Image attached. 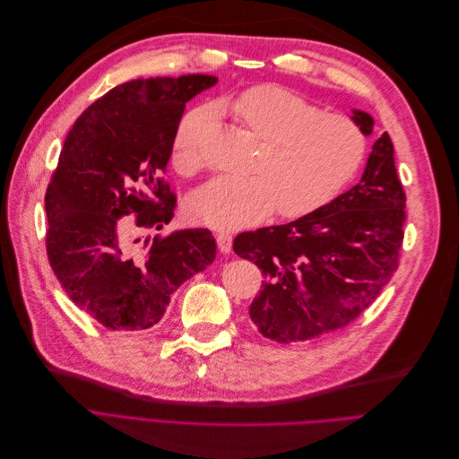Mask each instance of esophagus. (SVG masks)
Listing matches in <instances>:
<instances>
[{
    "instance_id": "1",
    "label": "esophagus",
    "mask_w": 459,
    "mask_h": 459,
    "mask_svg": "<svg viewBox=\"0 0 459 459\" xmlns=\"http://www.w3.org/2000/svg\"><path fill=\"white\" fill-rule=\"evenodd\" d=\"M231 241H233L231 233H228V231L216 233V245H218V248H221V252L228 254L231 250Z\"/></svg>"
}]
</instances>
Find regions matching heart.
Listing matches in <instances>:
<instances>
[{
  "mask_svg": "<svg viewBox=\"0 0 459 459\" xmlns=\"http://www.w3.org/2000/svg\"><path fill=\"white\" fill-rule=\"evenodd\" d=\"M228 110L261 142L245 179L218 178L195 190L190 212L207 226L237 230L257 224L276 209L302 218L331 204L355 178L366 136L349 117L323 112L307 99L274 85H259L231 99ZM207 112L186 116L173 142V162L192 173L204 168L202 136Z\"/></svg>",
  "mask_w": 459,
  "mask_h": 459,
  "instance_id": "b5f03b06",
  "label": "heart"
}]
</instances>
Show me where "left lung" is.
<instances>
[{
  "instance_id": "1",
  "label": "left lung",
  "mask_w": 459,
  "mask_h": 459,
  "mask_svg": "<svg viewBox=\"0 0 459 459\" xmlns=\"http://www.w3.org/2000/svg\"><path fill=\"white\" fill-rule=\"evenodd\" d=\"M355 123L372 134L374 119L355 110ZM405 192L394 145L383 133L360 181L329 205L283 226L238 233L237 255L264 274L250 319L278 343L307 342L353 323L400 265Z\"/></svg>"
}]
</instances>
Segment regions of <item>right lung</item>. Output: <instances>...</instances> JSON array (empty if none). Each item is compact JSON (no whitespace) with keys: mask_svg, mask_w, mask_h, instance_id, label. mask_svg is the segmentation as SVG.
<instances>
[{"mask_svg":"<svg viewBox=\"0 0 459 459\" xmlns=\"http://www.w3.org/2000/svg\"><path fill=\"white\" fill-rule=\"evenodd\" d=\"M216 76L138 78L76 119L45 195L47 254L65 293L110 331L155 326L183 281L216 255L209 230L155 235L178 195L164 173L186 102Z\"/></svg>","mask_w":459,"mask_h":459,"instance_id":"1","label":"right lung"}]
</instances>
